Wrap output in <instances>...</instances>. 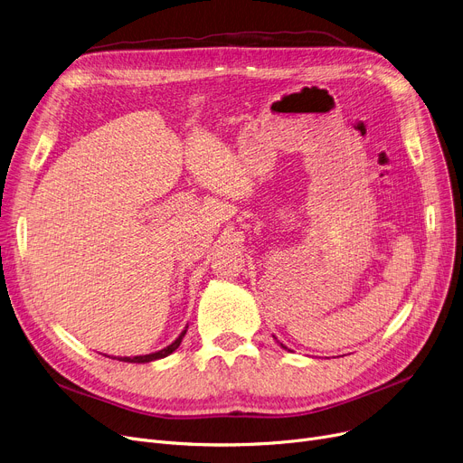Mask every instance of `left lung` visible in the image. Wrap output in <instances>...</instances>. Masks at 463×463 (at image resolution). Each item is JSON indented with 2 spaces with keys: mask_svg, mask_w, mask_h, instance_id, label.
Segmentation results:
<instances>
[{
  "mask_svg": "<svg viewBox=\"0 0 463 463\" xmlns=\"http://www.w3.org/2000/svg\"><path fill=\"white\" fill-rule=\"evenodd\" d=\"M281 347H283V349H287V347H285V345H283V344H281Z\"/></svg>",
  "mask_w": 463,
  "mask_h": 463,
  "instance_id": "1",
  "label": "left lung"
}]
</instances>
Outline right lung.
Masks as SVG:
<instances>
[{"label": "right lung", "instance_id": "1", "mask_svg": "<svg viewBox=\"0 0 463 463\" xmlns=\"http://www.w3.org/2000/svg\"><path fill=\"white\" fill-rule=\"evenodd\" d=\"M185 332H187V326H185V330L175 339L173 344L166 345V347L161 349V351H156V353H150V354H140V356H118V360H121V362H131V364H146V362H154V360L165 358V356H168L170 353H175V351L180 347ZM114 358H116V356H114Z\"/></svg>", "mask_w": 463, "mask_h": 463}]
</instances>
